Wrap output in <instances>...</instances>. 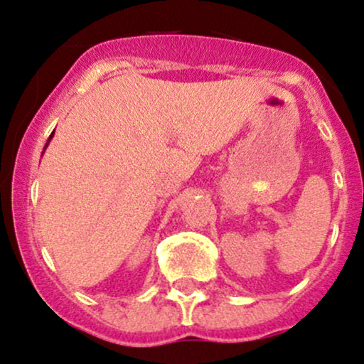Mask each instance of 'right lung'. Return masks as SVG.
<instances>
[{"label":"right lung","instance_id":"right-lung-1","mask_svg":"<svg viewBox=\"0 0 364 364\" xmlns=\"http://www.w3.org/2000/svg\"><path fill=\"white\" fill-rule=\"evenodd\" d=\"M55 132V131H53ZM53 132H52V134H50V137H48V141H47V144H45V148H43V151L45 149H47L48 148V144H50V141H52V137H53ZM41 154H43V153H41Z\"/></svg>","mask_w":364,"mask_h":364}]
</instances>
